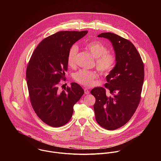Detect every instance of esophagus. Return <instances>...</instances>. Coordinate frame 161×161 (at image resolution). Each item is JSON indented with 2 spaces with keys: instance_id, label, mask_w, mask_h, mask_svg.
<instances>
[{
  "instance_id": "1",
  "label": "esophagus",
  "mask_w": 161,
  "mask_h": 161,
  "mask_svg": "<svg viewBox=\"0 0 161 161\" xmlns=\"http://www.w3.org/2000/svg\"><path fill=\"white\" fill-rule=\"evenodd\" d=\"M84 90L85 94H89V93H90V91H89V90L87 87H85Z\"/></svg>"
}]
</instances>
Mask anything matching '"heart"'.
Instances as JSON below:
<instances>
[{
  "instance_id": "1",
  "label": "heart",
  "mask_w": 161,
  "mask_h": 161,
  "mask_svg": "<svg viewBox=\"0 0 161 161\" xmlns=\"http://www.w3.org/2000/svg\"><path fill=\"white\" fill-rule=\"evenodd\" d=\"M85 47L95 58V66L102 74H108L115 68L116 56L114 53L108 51V47L105 45L100 42H92L86 43ZM78 50V47L76 45H73L69 49L68 63L70 66L75 65ZM73 79L80 84L90 86L93 85L98 79V74L93 71L80 69L74 74Z\"/></svg>"
}]
</instances>
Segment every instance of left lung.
I'll return each mask as SVG.
<instances>
[{
	"label": "left lung",
	"mask_w": 161,
	"mask_h": 161,
	"mask_svg": "<svg viewBox=\"0 0 161 161\" xmlns=\"http://www.w3.org/2000/svg\"><path fill=\"white\" fill-rule=\"evenodd\" d=\"M97 36L110 41L116 62L106 77L105 88L95 87L91 91L95 98L93 109L100 126L115 130L125 125L138 108L144 77V64L138 50L129 40L110 32Z\"/></svg>",
	"instance_id": "8db88e82"
}]
</instances>
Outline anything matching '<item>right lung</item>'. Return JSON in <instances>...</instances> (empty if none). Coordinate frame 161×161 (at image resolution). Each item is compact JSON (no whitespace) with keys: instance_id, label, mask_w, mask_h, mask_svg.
Instances as JSON below:
<instances>
[{"instance_id":"1","label":"right lung","mask_w":161,"mask_h":161,"mask_svg":"<svg viewBox=\"0 0 161 161\" xmlns=\"http://www.w3.org/2000/svg\"><path fill=\"white\" fill-rule=\"evenodd\" d=\"M87 32H57L43 40L30 59L26 78L31 104L37 116L49 126L66 125L72 117L74 105L84 93L75 82L62 91L58 86L68 70L69 49Z\"/></svg>"}]
</instances>
